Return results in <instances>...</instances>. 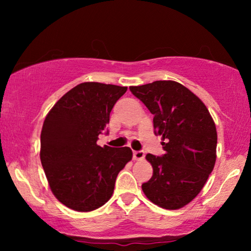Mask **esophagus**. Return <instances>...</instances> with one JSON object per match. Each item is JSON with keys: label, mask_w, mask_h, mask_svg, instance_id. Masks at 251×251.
Segmentation results:
<instances>
[{"label": "esophagus", "mask_w": 251, "mask_h": 251, "mask_svg": "<svg viewBox=\"0 0 251 251\" xmlns=\"http://www.w3.org/2000/svg\"><path fill=\"white\" fill-rule=\"evenodd\" d=\"M144 156H145V154H144L143 151H133V159L135 160H143Z\"/></svg>", "instance_id": "esophagus-1"}]
</instances>
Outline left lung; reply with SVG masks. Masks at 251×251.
I'll return each mask as SVG.
<instances>
[{
  "instance_id": "obj_1",
  "label": "left lung",
  "mask_w": 251,
  "mask_h": 251,
  "mask_svg": "<svg viewBox=\"0 0 251 251\" xmlns=\"http://www.w3.org/2000/svg\"><path fill=\"white\" fill-rule=\"evenodd\" d=\"M129 89L154 115V129L166 151L163 156L146 155L153 176L142 185L144 194L161 208H183L200 193L215 167L214 120L203 101L176 81Z\"/></svg>"
}]
</instances>
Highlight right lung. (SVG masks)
<instances>
[{"label":"right lung","instance_id":"obj_1","mask_svg":"<svg viewBox=\"0 0 251 251\" xmlns=\"http://www.w3.org/2000/svg\"><path fill=\"white\" fill-rule=\"evenodd\" d=\"M126 87L83 82L50 109L41 131L40 159L57 200L88 212L111 199L120 171L132 159L129 147L97 145L99 133Z\"/></svg>","mask_w":251,"mask_h":251}]
</instances>
